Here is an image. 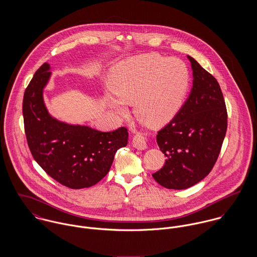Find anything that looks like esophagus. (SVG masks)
Masks as SVG:
<instances>
[{"instance_id": "esophagus-1", "label": "esophagus", "mask_w": 257, "mask_h": 257, "mask_svg": "<svg viewBox=\"0 0 257 257\" xmlns=\"http://www.w3.org/2000/svg\"><path fill=\"white\" fill-rule=\"evenodd\" d=\"M133 146L137 149L145 150L147 148V141L142 135H136L133 138Z\"/></svg>"}]
</instances>
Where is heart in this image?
<instances>
[{
    "mask_svg": "<svg viewBox=\"0 0 257 257\" xmlns=\"http://www.w3.org/2000/svg\"><path fill=\"white\" fill-rule=\"evenodd\" d=\"M190 84L189 71L182 60L151 53L122 62L111 83L115 96L108 105L117 113L134 104L137 118L150 126L171 120L180 110Z\"/></svg>",
    "mask_w": 257,
    "mask_h": 257,
    "instance_id": "obj_1",
    "label": "heart"
}]
</instances>
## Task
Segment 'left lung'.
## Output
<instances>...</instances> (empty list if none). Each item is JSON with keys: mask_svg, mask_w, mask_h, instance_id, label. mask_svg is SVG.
<instances>
[{"mask_svg": "<svg viewBox=\"0 0 257 257\" xmlns=\"http://www.w3.org/2000/svg\"><path fill=\"white\" fill-rule=\"evenodd\" d=\"M193 87L181 109L158 132L157 145L167 157L153 173L167 189H187L203 180L213 169L227 127V113L220 85L193 57Z\"/></svg>", "mask_w": 257, "mask_h": 257, "instance_id": "obj_1", "label": "left lung"}]
</instances>
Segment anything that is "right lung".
Wrapping results in <instances>:
<instances>
[{
    "instance_id": "1",
    "label": "right lung",
    "mask_w": 257,
    "mask_h": 257,
    "mask_svg": "<svg viewBox=\"0 0 257 257\" xmlns=\"http://www.w3.org/2000/svg\"><path fill=\"white\" fill-rule=\"evenodd\" d=\"M49 70L48 63L42 64L24 95L28 145L38 165L58 183L71 189L91 187L108 174L116 150L127 145V130L103 133L51 116L43 101Z\"/></svg>"
}]
</instances>
